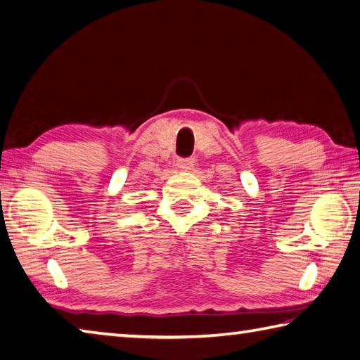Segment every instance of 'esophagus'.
I'll list each match as a JSON object with an SVG mask.
<instances>
[{
  "mask_svg": "<svg viewBox=\"0 0 360 360\" xmlns=\"http://www.w3.org/2000/svg\"><path fill=\"white\" fill-rule=\"evenodd\" d=\"M194 158H179L177 160V167L180 171H189L194 167Z\"/></svg>",
  "mask_w": 360,
  "mask_h": 360,
  "instance_id": "esophagus-1",
  "label": "esophagus"
}]
</instances>
